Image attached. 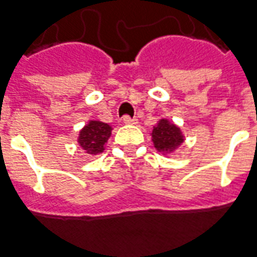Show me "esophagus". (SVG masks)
I'll return each mask as SVG.
<instances>
[{"label":"esophagus","instance_id":"esophagus-1","mask_svg":"<svg viewBox=\"0 0 257 257\" xmlns=\"http://www.w3.org/2000/svg\"><path fill=\"white\" fill-rule=\"evenodd\" d=\"M122 121H123V123H126V125H132V123H136V121H138V119H136V118H131L129 115H125L122 118Z\"/></svg>","mask_w":257,"mask_h":257}]
</instances>
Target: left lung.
Instances as JSON below:
<instances>
[{"label":"left lung","instance_id":"1","mask_svg":"<svg viewBox=\"0 0 257 257\" xmlns=\"http://www.w3.org/2000/svg\"><path fill=\"white\" fill-rule=\"evenodd\" d=\"M154 147L160 153L170 154L175 152L179 145L184 142V136L178 126L170 123L167 119H161L157 126H154L152 132Z\"/></svg>","mask_w":257,"mask_h":257}]
</instances>
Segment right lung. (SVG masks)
<instances>
[{
    "label": "right lung",
    "instance_id": "right-lung-1",
    "mask_svg": "<svg viewBox=\"0 0 257 257\" xmlns=\"http://www.w3.org/2000/svg\"><path fill=\"white\" fill-rule=\"evenodd\" d=\"M111 128L108 123L100 121H90L79 134V146L89 154H98L104 150V145L111 136Z\"/></svg>",
    "mask_w": 257,
    "mask_h": 257
}]
</instances>
